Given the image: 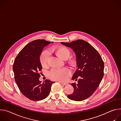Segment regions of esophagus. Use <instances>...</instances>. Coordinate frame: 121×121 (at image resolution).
<instances>
[{
	"mask_svg": "<svg viewBox=\"0 0 121 121\" xmlns=\"http://www.w3.org/2000/svg\"><path fill=\"white\" fill-rule=\"evenodd\" d=\"M59 83H60V84H61V85H64V86H65V85H67V83H63V82H59Z\"/></svg>",
	"mask_w": 121,
	"mask_h": 121,
	"instance_id": "esophagus-1",
	"label": "esophagus"
}]
</instances>
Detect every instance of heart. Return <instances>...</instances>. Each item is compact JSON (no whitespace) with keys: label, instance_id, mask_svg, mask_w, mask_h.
Listing matches in <instances>:
<instances>
[{"label":"heart","instance_id":"1","mask_svg":"<svg viewBox=\"0 0 121 121\" xmlns=\"http://www.w3.org/2000/svg\"><path fill=\"white\" fill-rule=\"evenodd\" d=\"M57 54L62 59H67L70 56V50L65 47H59L53 49ZM49 52L48 50L44 51L40 57V61L43 66H46L48 63ZM71 73V70L68 68L62 69H53L49 73L51 79L58 81H63L66 80Z\"/></svg>","mask_w":121,"mask_h":121}]
</instances>
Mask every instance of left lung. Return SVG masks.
Listing matches in <instances>:
<instances>
[{
    "label": "left lung",
    "instance_id": "1",
    "mask_svg": "<svg viewBox=\"0 0 121 121\" xmlns=\"http://www.w3.org/2000/svg\"><path fill=\"white\" fill-rule=\"evenodd\" d=\"M61 44L72 48L75 54L77 69L72 79L80 78L77 84H71L74 91L67 97L74 101H82L90 97L100 84L104 75L103 61L97 50L84 40Z\"/></svg>",
    "mask_w": 121,
    "mask_h": 121
}]
</instances>
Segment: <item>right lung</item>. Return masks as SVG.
Wrapping results in <instances>:
<instances>
[{"label": "right lung", "instance_id": "obj_1", "mask_svg": "<svg viewBox=\"0 0 121 121\" xmlns=\"http://www.w3.org/2000/svg\"><path fill=\"white\" fill-rule=\"evenodd\" d=\"M53 42L38 39L26 45L19 53L13 65L16 83L22 94L29 99L41 100L49 94L52 85L55 83L46 80L39 81V72L42 67L40 56L45 46Z\"/></svg>", "mask_w": 121, "mask_h": 121}]
</instances>
